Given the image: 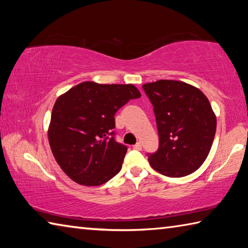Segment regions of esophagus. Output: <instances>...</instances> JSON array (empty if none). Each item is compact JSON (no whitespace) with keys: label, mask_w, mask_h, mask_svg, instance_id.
<instances>
[{"label":"esophagus","mask_w":248,"mask_h":248,"mask_svg":"<svg viewBox=\"0 0 248 248\" xmlns=\"http://www.w3.org/2000/svg\"><path fill=\"white\" fill-rule=\"evenodd\" d=\"M133 149L140 151V150H142V144L140 143V142H138V143H136V144L133 145Z\"/></svg>","instance_id":"34e87169"}]
</instances>
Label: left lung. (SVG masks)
<instances>
[{
    "label": "left lung",
    "instance_id": "8db88e82",
    "mask_svg": "<svg viewBox=\"0 0 248 248\" xmlns=\"http://www.w3.org/2000/svg\"><path fill=\"white\" fill-rule=\"evenodd\" d=\"M153 105L158 149L148 153L153 169L167 177L194 173L205 161L217 130L211 105L200 90L173 79L142 86Z\"/></svg>",
    "mask_w": 248,
    "mask_h": 248
}]
</instances>
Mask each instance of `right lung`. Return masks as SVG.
<instances>
[{
    "instance_id": "right-lung-1",
    "label": "right lung",
    "mask_w": 248,
    "mask_h": 248,
    "mask_svg": "<svg viewBox=\"0 0 248 248\" xmlns=\"http://www.w3.org/2000/svg\"><path fill=\"white\" fill-rule=\"evenodd\" d=\"M140 96L132 84L83 82L57 99L49 143L58 164L71 179L99 186L119 173L128 148L115 139V115L130 99Z\"/></svg>"
}]
</instances>
